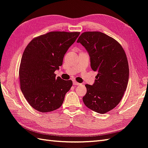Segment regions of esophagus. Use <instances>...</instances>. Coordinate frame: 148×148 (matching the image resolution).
Masks as SVG:
<instances>
[{
    "label": "esophagus",
    "mask_w": 148,
    "mask_h": 148,
    "mask_svg": "<svg viewBox=\"0 0 148 148\" xmlns=\"http://www.w3.org/2000/svg\"><path fill=\"white\" fill-rule=\"evenodd\" d=\"M73 85H80V83H78V82H77V81H75V80H73Z\"/></svg>",
    "instance_id": "obj_1"
}]
</instances>
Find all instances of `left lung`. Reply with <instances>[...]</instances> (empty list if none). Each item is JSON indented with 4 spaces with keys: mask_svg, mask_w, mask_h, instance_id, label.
I'll return each mask as SVG.
<instances>
[{
    "mask_svg": "<svg viewBox=\"0 0 148 148\" xmlns=\"http://www.w3.org/2000/svg\"><path fill=\"white\" fill-rule=\"evenodd\" d=\"M77 42L87 51L92 69L97 72L92 85L86 84L85 105L99 114L116 107L129 80V64L124 49L116 40L101 32H85Z\"/></svg>",
    "mask_w": 148,
    "mask_h": 148,
    "instance_id": "left-lung-1",
    "label": "left lung"
}]
</instances>
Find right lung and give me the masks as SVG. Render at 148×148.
Wrapping results in <instances>:
<instances>
[{"instance_id":"right-lung-1","label":"right lung","mask_w":148,"mask_h":148,"mask_svg":"<svg viewBox=\"0 0 148 148\" xmlns=\"http://www.w3.org/2000/svg\"><path fill=\"white\" fill-rule=\"evenodd\" d=\"M80 32H49L29 43L19 68L21 90L29 105L41 112L62 106L71 80H64L54 73L63 64V57Z\"/></svg>"}]
</instances>
